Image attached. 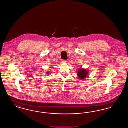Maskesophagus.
<instances>
[{"label": "esophagus", "mask_w": 128, "mask_h": 128, "mask_svg": "<svg viewBox=\"0 0 128 128\" xmlns=\"http://www.w3.org/2000/svg\"><path fill=\"white\" fill-rule=\"evenodd\" d=\"M66 61L65 60H62V63H66Z\"/></svg>", "instance_id": "obj_1"}]
</instances>
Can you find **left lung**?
Instances as JSON below:
<instances>
[{
	"label": "left lung",
	"instance_id": "8db88e82",
	"mask_svg": "<svg viewBox=\"0 0 128 128\" xmlns=\"http://www.w3.org/2000/svg\"><path fill=\"white\" fill-rule=\"evenodd\" d=\"M77 76L80 80H84L88 75V70L82 68H80L77 70Z\"/></svg>",
	"mask_w": 128,
	"mask_h": 128
}]
</instances>
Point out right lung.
Returning a JSON list of instances; mask_svg holds the SVG:
<instances>
[{
    "label": "right lung",
    "mask_w": 128,
    "mask_h": 128,
    "mask_svg": "<svg viewBox=\"0 0 128 128\" xmlns=\"http://www.w3.org/2000/svg\"><path fill=\"white\" fill-rule=\"evenodd\" d=\"M46 74H50V72H47Z\"/></svg>",
    "instance_id": "right-lung-1"
}]
</instances>
